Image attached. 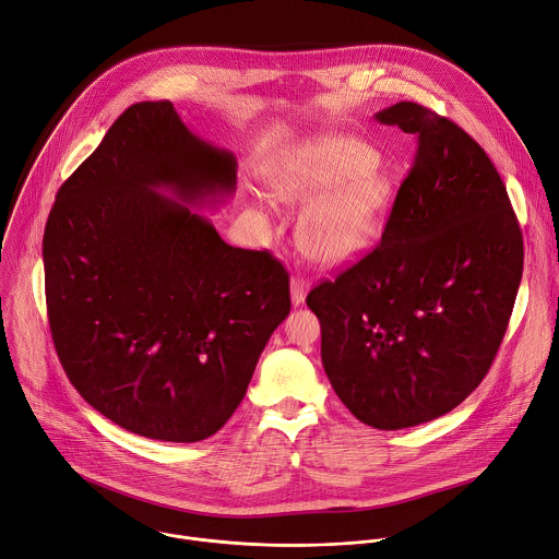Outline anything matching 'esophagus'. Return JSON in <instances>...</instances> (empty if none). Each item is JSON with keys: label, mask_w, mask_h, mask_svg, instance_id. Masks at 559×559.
Listing matches in <instances>:
<instances>
[{"label": "esophagus", "mask_w": 559, "mask_h": 559, "mask_svg": "<svg viewBox=\"0 0 559 559\" xmlns=\"http://www.w3.org/2000/svg\"><path fill=\"white\" fill-rule=\"evenodd\" d=\"M289 289H292V302L298 307L305 302V296L309 292V281L300 278V276H294L292 283H289Z\"/></svg>", "instance_id": "esophagus-1"}]
</instances>
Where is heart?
<instances>
[{
    "instance_id": "obj_1",
    "label": "heart",
    "mask_w": 559,
    "mask_h": 559,
    "mask_svg": "<svg viewBox=\"0 0 559 559\" xmlns=\"http://www.w3.org/2000/svg\"><path fill=\"white\" fill-rule=\"evenodd\" d=\"M267 188L281 203H307L298 221V243L323 265H338L369 250L393 201V183L376 152L347 136L296 145L272 166Z\"/></svg>"
}]
</instances>
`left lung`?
I'll return each mask as SVG.
<instances>
[{"label":"left lung","mask_w":559,"mask_h":559,"mask_svg":"<svg viewBox=\"0 0 559 559\" xmlns=\"http://www.w3.org/2000/svg\"><path fill=\"white\" fill-rule=\"evenodd\" d=\"M376 121L416 136V162L373 252L307 294L343 405L395 431L455 409L504 338L524 246L487 152L414 102Z\"/></svg>","instance_id":"obj_1"}]
</instances>
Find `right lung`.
I'll return each mask as SVG.
<instances>
[{
    "label": "right lung",
    "instance_id": "obj_1",
    "mask_svg": "<svg viewBox=\"0 0 559 559\" xmlns=\"http://www.w3.org/2000/svg\"><path fill=\"white\" fill-rule=\"evenodd\" d=\"M234 190L229 150L170 102H141L57 192L44 231L52 343L84 401L136 436H214L289 313L283 265L227 246L194 212Z\"/></svg>",
    "mask_w": 559,
    "mask_h": 559
}]
</instances>
